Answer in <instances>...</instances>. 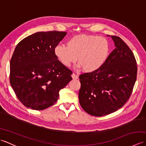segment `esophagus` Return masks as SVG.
<instances>
[{
    "label": "esophagus",
    "instance_id": "esophagus-1",
    "mask_svg": "<svg viewBox=\"0 0 146 146\" xmlns=\"http://www.w3.org/2000/svg\"><path fill=\"white\" fill-rule=\"evenodd\" d=\"M71 76H72V78L73 79H78V75H76L75 73H73L72 75H71Z\"/></svg>",
    "mask_w": 146,
    "mask_h": 146
}]
</instances>
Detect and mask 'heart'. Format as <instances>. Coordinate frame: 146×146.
Segmentation results:
<instances>
[{"mask_svg": "<svg viewBox=\"0 0 146 146\" xmlns=\"http://www.w3.org/2000/svg\"><path fill=\"white\" fill-rule=\"evenodd\" d=\"M54 54L65 66H70L76 60L85 72L99 69L107 60L110 45L107 39L96 35H77L67 41L66 46H55Z\"/></svg>", "mask_w": 146, "mask_h": 146, "instance_id": "b5f03b06", "label": "heart"}]
</instances>
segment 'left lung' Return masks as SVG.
<instances>
[{"mask_svg":"<svg viewBox=\"0 0 146 146\" xmlns=\"http://www.w3.org/2000/svg\"><path fill=\"white\" fill-rule=\"evenodd\" d=\"M115 48L104 64L79 76V102L86 113L102 117L119 109L127 101L137 78V62L131 49L120 38L111 36Z\"/></svg>","mask_w":146,"mask_h":146,"instance_id":"8db88e82","label":"left lung"}]
</instances>
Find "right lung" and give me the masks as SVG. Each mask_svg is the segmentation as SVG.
<instances>
[{
  "instance_id": "1",
  "label": "right lung",
  "mask_w": 146,
  "mask_h": 146,
  "mask_svg": "<svg viewBox=\"0 0 146 146\" xmlns=\"http://www.w3.org/2000/svg\"><path fill=\"white\" fill-rule=\"evenodd\" d=\"M67 33L38 32L23 39L10 62V83L17 98L33 110L46 109L57 102L59 92L72 71L60 63L54 49Z\"/></svg>"
}]
</instances>
